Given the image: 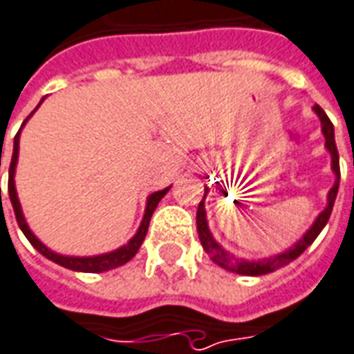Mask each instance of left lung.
I'll return each mask as SVG.
<instances>
[{"label": "left lung", "mask_w": 354, "mask_h": 354, "mask_svg": "<svg viewBox=\"0 0 354 354\" xmlns=\"http://www.w3.org/2000/svg\"><path fill=\"white\" fill-rule=\"evenodd\" d=\"M314 111L316 115L320 117L322 121V133L326 136V148L328 152L331 153V169L335 173V183L333 187L328 192V206L322 209L318 214L316 221L312 223V227L304 233L303 237L299 239L295 243L293 247L287 248L279 254L270 256V258H264V260H243V258H235V256L227 252L225 248L219 245L216 239L212 237L208 227V221H206V209H204V201L198 204V212H196V229H198V239H201L202 247L208 252V256L221 268H225L229 272H235V274L241 275H264L270 274V272H275L283 266L291 264L295 258L303 254L306 248L310 247L314 243V239L320 235V231L326 227L328 219L331 216V209H333V202H335V196H337V189H339V153H337V146H335V136H333V125H331L330 117L326 115V111L322 109L320 106H314ZM208 191V189H206Z\"/></svg>", "instance_id": "1"}]
</instances>
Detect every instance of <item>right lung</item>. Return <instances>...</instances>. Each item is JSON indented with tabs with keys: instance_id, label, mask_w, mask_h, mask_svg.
I'll return each mask as SVG.
<instances>
[{
	"instance_id": "obj_1",
	"label": "right lung",
	"mask_w": 354,
	"mask_h": 354,
	"mask_svg": "<svg viewBox=\"0 0 354 354\" xmlns=\"http://www.w3.org/2000/svg\"><path fill=\"white\" fill-rule=\"evenodd\" d=\"M38 106H40V104H38ZM34 111H36V109H34ZM32 113H30V115H32ZM28 117H26V121H28ZM26 121H24V123H26ZM19 138H21V131H19L17 136H15L13 156H11V165H9V198H11V204H13L17 223H19V227H21V231L24 233V237L30 241V245H32L40 254L46 256L48 260L55 262V264L63 266V268H67V270H73V272L100 274V272H109V270H113V268H119V266L127 264V262H129V260L138 252V248H140V245H142V241H145L146 237V233H148V225H150V218H152L153 209H156V206H158V202L162 201L163 196H165V192L169 191V187H167V189H163V191L152 192V194L148 196L142 223H140V227H138V231L135 233V237L131 239L127 245L119 247L117 250H111V252H106V254H98V256L57 254V252L50 250V248L46 247V245H42V243L36 239V235L30 231L28 223H26V219H24L23 209H21V202H19V198H17V189H15V167H17V160H19Z\"/></svg>"
}]
</instances>
